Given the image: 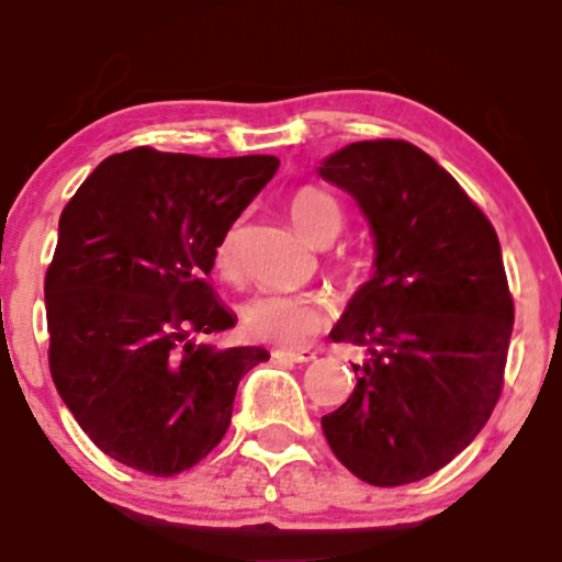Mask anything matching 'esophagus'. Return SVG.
<instances>
[{
    "label": "esophagus",
    "mask_w": 562,
    "mask_h": 562,
    "mask_svg": "<svg viewBox=\"0 0 562 562\" xmlns=\"http://www.w3.org/2000/svg\"><path fill=\"white\" fill-rule=\"evenodd\" d=\"M274 359H288V362H299V364H306V362H314L317 359V353L308 351V348H277L274 351Z\"/></svg>",
    "instance_id": "obj_1"
}]
</instances>
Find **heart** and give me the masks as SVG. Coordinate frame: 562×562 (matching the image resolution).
<instances>
[{"mask_svg": "<svg viewBox=\"0 0 562 562\" xmlns=\"http://www.w3.org/2000/svg\"><path fill=\"white\" fill-rule=\"evenodd\" d=\"M290 216L306 240L325 245L344 227V209L330 192L319 187H299L290 195ZM214 267L218 274L232 277L237 269L235 229L224 232L216 243ZM243 325L254 338L272 344L295 346L314 338L327 325V306L317 295L299 293H261L254 295L243 308Z\"/></svg>", "mask_w": 562, "mask_h": 562, "instance_id": "obj_1", "label": "heart"}]
</instances>
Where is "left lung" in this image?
Segmentation results:
<instances>
[{
    "label": "left lung",
    "mask_w": 562,
    "mask_h": 562,
    "mask_svg": "<svg viewBox=\"0 0 562 562\" xmlns=\"http://www.w3.org/2000/svg\"><path fill=\"white\" fill-rule=\"evenodd\" d=\"M319 173L357 198L375 235L372 280L330 333L367 362L322 430L357 479L423 481L481 434L505 385L515 306L499 237L412 142H353Z\"/></svg>",
    "instance_id": "left-lung-1"
}]
</instances>
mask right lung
Returning a JSON list of instances; mask_svg holds the SVG:
<instances>
[{"label":"right lung","mask_w":562,"mask_h":562,"mask_svg":"<svg viewBox=\"0 0 562 562\" xmlns=\"http://www.w3.org/2000/svg\"><path fill=\"white\" fill-rule=\"evenodd\" d=\"M277 169L274 156L134 147L102 160L63 209L44 277L49 372L121 465L158 479L198 465L227 434L237 383L269 359L259 346L216 348L235 317L209 274L216 243Z\"/></svg>","instance_id":"add662e5"}]
</instances>
